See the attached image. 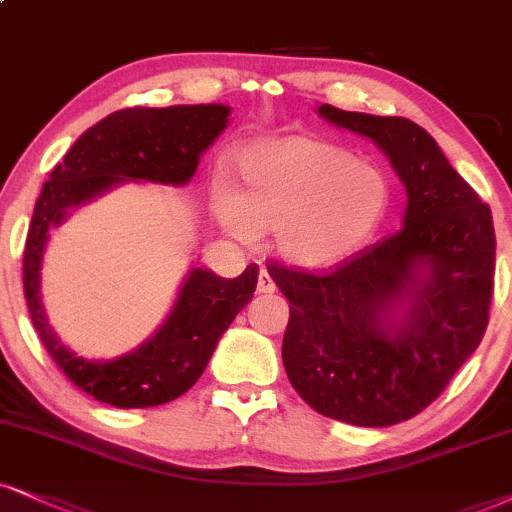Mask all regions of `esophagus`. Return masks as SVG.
Segmentation results:
<instances>
[{
	"mask_svg": "<svg viewBox=\"0 0 512 512\" xmlns=\"http://www.w3.org/2000/svg\"><path fill=\"white\" fill-rule=\"evenodd\" d=\"M256 289H258V294H273L275 292V282H273V277L268 275L266 268H261V273H258Z\"/></svg>",
	"mask_w": 512,
	"mask_h": 512,
	"instance_id": "obj_1",
	"label": "esophagus"
}]
</instances>
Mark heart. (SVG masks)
I'll return each mask as SVG.
<instances>
[{
  "mask_svg": "<svg viewBox=\"0 0 512 512\" xmlns=\"http://www.w3.org/2000/svg\"><path fill=\"white\" fill-rule=\"evenodd\" d=\"M239 192L213 189V213L239 242L273 227L277 251L301 268H330L361 251L389 211L387 175L353 151L311 137H275L237 159Z\"/></svg>",
  "mask_w": 512,
  "mask_h": 512,
  "instance_id": "obj_1",
  "label": "heart"
}]
</instances>
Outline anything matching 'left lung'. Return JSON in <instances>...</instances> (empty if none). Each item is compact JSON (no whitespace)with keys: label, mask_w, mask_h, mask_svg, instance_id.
<instances>
[{"label":"left lung","mask_w":512,"mask_h":512,"mask_svg":"<svg viewBox=\"0 0 512 512\" xmlns=\"http://www.w3.org/2000/svg\"><path fill=\"white\" fill-rule=\"evenodd\" d=\"M318 113L387 154L408 206L396 235L332 273L268 266L289 301L282 361L296 394L320 415L389 427L430 406L482 342L494 220L418 123L330 104Z\"/></svg>","instance_id":"left-lung-1"}]
</instances>
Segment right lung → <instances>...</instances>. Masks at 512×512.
<instances>
[{
  "instance_id": "right-lung-1",
  "label": "right lung",
  "mask_w": 512,
  "mask_h": 512,
  "mask_svg": "<svg viewBox=\"0 0 512 512\" xmlns=\"http://www.w3.org/2000/svg\"><path fill=\"white\" fill-rule=\"evenodd\" d=\"M230 111L223 104L116 111L82 132L44 182L23 251L25 301L54 363L97 401L116 408H149L185 394L206 370L218 339L254 296L258 266H246L235 280L192 268L154 337L113 361H87L56 339L44 315L40 270L49 230L61 225L68 211L125 180L187 185L201 154L227 128Z\"/></svg>"
}]
</instances>
